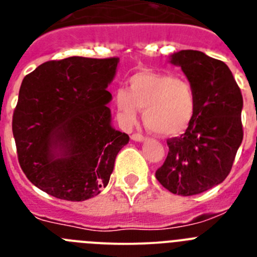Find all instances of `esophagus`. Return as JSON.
<instances>
[{"label": "esophagus", "mask_w": 257, "mask_h": 257, "mask_svg": "<svg viewBox=\"0 0 257 257\" xmlns=\"http://www.w3.org/2000/svg\"><path fill=\"white\" fill-rule=\"evenodd\" d=\"M131 139L135 140V142H144L147 138H145L144 135H142V134H133V135H131Z\"/></svg>", "instance_id": "1"}]
</instances>
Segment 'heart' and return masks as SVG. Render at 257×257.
<instances>
[{"instance_id": "obj_1", "label": "heart", "mask_w": 257, "mask_h": 257, "mask_svg": "<svg viewBox=\"0 0 257 257\" xmlns=\"http://www.w3.org/2000/svg\"><path fill=\"white\" fill-rule=\"evenodd\" d=\"M114 100L124 122H135L138 109H142L145 126L162 136L184 133L196 114V95L192 86L171 74H134L128 79V90L118 88Z\"/></svg>"}]
</instances>
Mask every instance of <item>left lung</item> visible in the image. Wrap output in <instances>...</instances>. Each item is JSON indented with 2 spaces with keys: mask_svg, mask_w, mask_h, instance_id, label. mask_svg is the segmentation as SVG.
Here are the masks:
<instances>
[{
  "mask_svg": "<svg viewBox=\"0 0 257 257\" xmlns=\"http://www.w3.org/2000/svg\"><path fill=\"white\" fill-rule=\"evenodd\" d=\"M181 68L196 95V114L187 131L167 140L169 154L157 180L179 196H194L222 183L243 139V97L228 65L197 50L170 60Z\"/></svg>",
  "mask_w": 257,
  "mask_h": 257,
  "instance_id": "obj_1",
  "label": "left lung"
}]
</instances>
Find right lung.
Instances as JSON below:
<instances>
[{
  "label": "right lung",
  "instance_id": "1",
  "mask_svg": "<svg viewBox=\"0 0 257 257\" xmlns=\"http://www.w3.org/2000/svg\"><path fill=\"white\" fill-rule=\"evenodd\" d=\"M119 59L70 56L23 79L13 115L18 160L33 185L79 202L97 196L128 135L112 127L106 90Z\"/></svg>",
  "mask_w": 257,
  "mask_h": 257
}]
</instances>
